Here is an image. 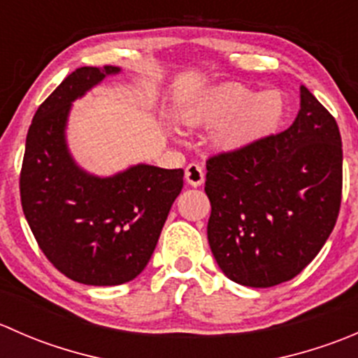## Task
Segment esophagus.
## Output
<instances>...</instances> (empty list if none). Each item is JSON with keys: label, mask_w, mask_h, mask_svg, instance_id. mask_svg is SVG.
Returning a JSON list of instances; mask_svg holds the SVG:
<instances>
[{"label": "esophagus", "mask_w": 358, "mask_h": 358, "mask_svg": "<svg viewBox=\"0 0 358 358\" xmlns=\"http://www.w3.org/2000/svg\"><path fill=\"white\" fill-rule=\"evenodd\" d=\"M185 180L189 185L192 187H199L202 185V182H204V171H202V168L199 164H196V162H192V164H189L185 168Z\"/></svg>", "instance_id": "esophagus-1"}]
</instances>
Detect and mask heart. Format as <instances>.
Listing matches in <instances>:
<instances>
[{
  "mask_svg": "<svg viewBox=\"0 0 358 358\" xmlns=\"http://www.w3.org/2000/svg\"><path fill=\"white\" fill-rule=\"evenodd\" d=\"M286 112L279 90L255 92L246 85L229 83L197 96L182 112L187 126L216 128L213 145L222 152H239L272 135Z\"/></svg>",
  "mask_w": 358,
  "mask_h": 358,
  "instance_id": "1",
  "label": "heart"
}]
</instances>
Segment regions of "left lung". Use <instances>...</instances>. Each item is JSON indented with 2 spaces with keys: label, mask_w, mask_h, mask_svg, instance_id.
<instances>
[{
  "label": "left lung",
  "mask_w": 358,
  "mask_h": 358,
  "mask_svg": "<svg viewBox=\"0 0 358 358\" xmlns=\"http://www.w3.org/2000/svg\"><path fill=\"white\" fill-rule=\"evenodd\" d=\"M206 169L209 248L222 272L241 286L291 280L333 232L341 204V135L305 86L289 128L208 159Z\"/></svg>",
  "instance_id": "left-lung-1"
}]
</instances>
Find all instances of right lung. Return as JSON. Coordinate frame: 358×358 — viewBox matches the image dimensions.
Returning a JSON list of instances; mask_svg holds the SVG:
<instances>
[{
  "mask_svg": "<svg viewBox=\"0 0 358 358\" xmlns=\"http://www.w3.org/2000/svg\"><path fill=\"white\" fill-rule=\"evenodd\" d=\"M121 67H79L39 106L25 140L20 199L39 248L57 270L88 286H119L143 272L183 187V169L129 166L86 171L69 150L72 102Z\"/></svg>",
  "mask_w": 358,
  "mask_h": 358,
  "instance_id": "obj_1",
  "label": "right lung"
}]
</instances>
